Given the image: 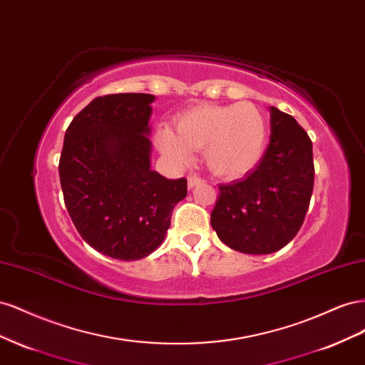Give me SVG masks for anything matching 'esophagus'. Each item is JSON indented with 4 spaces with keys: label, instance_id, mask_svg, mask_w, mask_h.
<instances>
[{
    "label": "esophagus",
    "instance_id": "1",
    "mask_svg": "<svg viewBox=\"0 0 365 365\" xmlns=\"http://www.w3.org/2000/svg\"><path fill=\"white\" fill-rule=\"evenodd\" d=\"M202 182H204V180L200 178V176H197V175H190L189 176V181H187V184H189V189H193V187L200 185Z\"/></svg>",
    "mask_w": 365,
    "mask_h": 365
}]
</instances>
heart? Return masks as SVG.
<instances>
[{"instance_id":"b5f03b06","label":"heart","mask_w":365,"mask_h":365,"mask_svg":"<svg viewBox=\"0 0 365 365\" xmlns=\"http://www.w3.org/2000/svg\"><path fill=\"white\" fill-rule=\"evenodd\" d=\"M268 125L250 102L197 105L175 118V132L161 128L155 145L175 165L190 161V150H204L207 168L222 178H240L260 163Z\"/></svg>"}]
</instances>
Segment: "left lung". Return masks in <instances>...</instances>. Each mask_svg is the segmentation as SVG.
Masks as SVG:
<instances>
[{"instance_id": "obj_1", "label": "left lung", "mask_w": 365, "mask_h": 365, "mask_svg": "<svg viewBox=\"0 0 365 365\" xmlns=\"http://www.w3.org/2000/svg\"><path fill=\"white\" fill-rule=\"evenodd\" d=\"M271 135L245 178L219 185L210 216L224 244L244 254H271L295 237L314 190L312 141L297 120L269 108Z\"/></svg>"}]
</instances>
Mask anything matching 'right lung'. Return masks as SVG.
I'll return each mask as SVG.
<instances>
[{"label": "right lung", "instance_id": "obj_1", "mask_svg": "<svg viewBox=\"0 0 365 365\" xmlns=\"http://www.w3.org/2000/svg\"><path fill=\"white\" fill-rule=\"evenodd\" d=\"M155 96L97 97L65 132L59 176L65 205L83 240L118 260H140L168 235L187 181L152 170Z\"/></svg>", "mask_w": 365, "mask_h": 365}]
</instances>
